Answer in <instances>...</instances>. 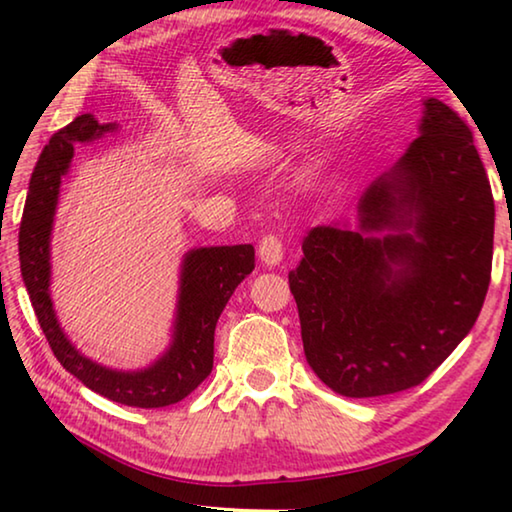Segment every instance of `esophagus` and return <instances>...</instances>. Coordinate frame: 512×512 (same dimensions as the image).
<instances>
[{"label": "esophagus", "instance_id": "esophagus-1", "mask_svg": "<svg viewBox=\"0 0 512 512\" xmlns=\"http://www.w3.org/2000/svg\"><path fill=\"white\" fill-rule=\"evenodd\" d=\"M257 253H259V259H262L266 266H277L282 262V255H284L282 239L277 235L262 237V241H259Z\"/></svg>", "mask_w": 512, "mask_h": 512}]
</instances>
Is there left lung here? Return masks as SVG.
<instances>
[{
    "label": "left lung",
    "instance_id": "8db88e82",
    "mask_svg": "<svg viewBox=\"0 0 512 512\" xmlns=\"http://www.w3.org/2000/svg\"><path fill=\"white\" fill-rule=\"evenodd\" d=\"M492 237L495 201L470 126L427 99L420 137L361 196L359 230L311 228L289 273L320 381L345 397L422 384L479 318Z\"/></svg>",
    "mask_w": 512,
    "mask_h": 512
}]
</instances>
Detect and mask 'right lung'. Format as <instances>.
<instances>
[{
  "label": "right lung",
  "instance_id": "add662e5",
  "mask_svg": "<svg viewBox=\"0 0 512 512\" xmlns=\"http://www.w3.org/2000/svg\"><path fill=\"white\" fill-rule=\"evenodd\" d=\"M115 124H99L94 115L76 117L72 124L54 133L42 149L36 169L31 173L27 203L20 223V268L24 287L29 291L33 311L45 332L51 352L67 372L83 381L90 391L112 402L160 409L176 404L194 391L212 372L214 329L223 307L239 282L255 268V248L212 246L187 253L180 275L178 316L173 327V343L162 359L151 368L121 372L99 366L69 343L60 329L49 296V237L54 225L60 180L74 158L76 142H90L112 131Z\"/></svg>",
  "mask_w": 512,
  "mask_h": 512
}]
</instances>
